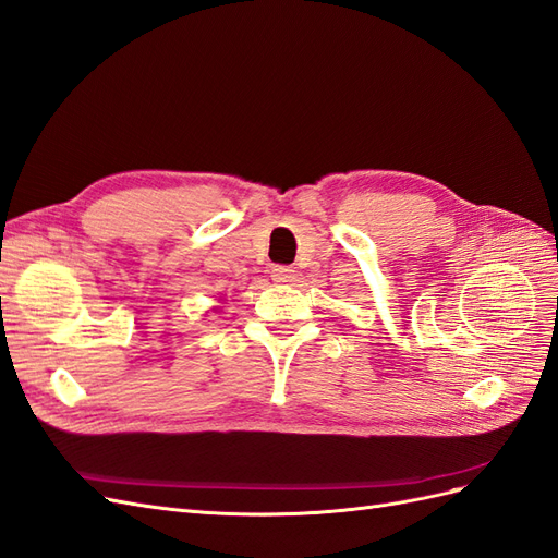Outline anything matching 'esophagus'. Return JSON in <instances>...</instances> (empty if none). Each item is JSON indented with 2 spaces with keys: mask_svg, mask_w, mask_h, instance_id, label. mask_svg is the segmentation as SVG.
Masks as SVG:
<instances>
[{
  "mask_svg": "<svg viewBox=\"0 0 558 558\" xmlns=\"http://www.w3.org/2000/svg\"><path fill=\"white\" fill-rule=\"evenodd\" d=\"M272 279L277 283H291L295 279V269L289 265H275L272 267Z\"/></svg>",
  "mask_w": 558,
  "mask_h": 558,
  "instance_id": "1",
  "label": "esophagus"
}]
</instances>
